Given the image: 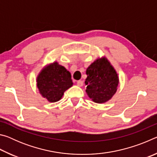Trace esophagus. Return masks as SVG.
Listing matches in <instances>:
<instances>
[{
    "mask_svg": "<svg viewBox=\"0 0 157 157\" xmlns=\"http://www.w3.org/2000/svg\"><path fill=\"white\" fill-rule=\"evenodd\" d=\"M77 85H78V86H83V81L78 80V82H77Z\"/></svg>",
    "mask_w": 157,
    "mask_h": 157,
    "instance_id": "34e87169",
    "label": "esophagus"
}]
</instances>
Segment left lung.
Instances as JSON below:
<instances>
[{"instance_id": "obj_1", "label": "left lung", "mask_w": 157, "mask_h": 157, "mask_svg": "<svg viewBox=\"0 0 157 157\" xmlns=\"http://www.w3.org/2000/svg\"><path fill=\"white\" fill-rule=\"evenodd\" d=\"M86 73V92L94 102L105 103L116 94L118 76L107 58L95 60L87 68Z\"/></svg>"}]
</instances>
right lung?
I'll return each instance as SVG.
<instances>
[{
	"instance_id": "add662e5",
	"label": "right lung",
	"mask_w": 157,
	"mask_h": 157,
	"mask_svg": "<svg viewBox=\"0 0 157 157\" xmlns=\"http://www.w3.org/2000/svg\"><path fill=\"white\" fill-rule=\"evenodd\" d=\"M36 82L39 93L50 102L59 101L64 91L73 86L70 72L57 62L42 69Z\"/></svg>"
}]
</instances>
